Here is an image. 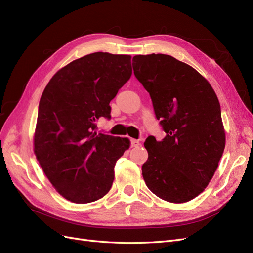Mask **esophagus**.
<instances>
[{"label": "esophagus", "instance_id": "esophagus-1", "mask_svg": "<svg viewBox=\"0 0 253 253\" xmlns=\"http://www.w3.org/2000/svg\"><path fill=\"white\" fill-rule=\"evenodd\" d=\"M129 143H131L132 148H136V147H138V145H140V142L136 139H131L129 140Z\"/></svg>", "mask_w": 253, "mask_h": 253}]
</instances>
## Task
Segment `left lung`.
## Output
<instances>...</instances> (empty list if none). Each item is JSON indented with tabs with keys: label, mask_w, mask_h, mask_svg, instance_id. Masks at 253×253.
Instances as JSON below:
<instances>
[{
	"label": "left lung",
	"mask_w": 253,
	"mask_h": 253,
	"mask_svg": "<svg viewBox=\"0 0 253 253\" xmlns=\"http://www.w3.org/2000/svg\"><path fill=\"white\" fill-rule=\"evenodd\" d=\"M135 77L147 89L166 133L144 142L145 185L170 203L201 194L215 173L226 137L216 94L193 67L169 55L133 57Z\"/></svg>",
	"instance_id": "8db88e82"
}]
</instances>
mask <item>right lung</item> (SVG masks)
<instances>
[{"label": "right lung", "instance_id": "right-lung-1", "mask_svg": "<svg viewBox=\"0 0 253 253\" xmlns=\"http://www.w3.org/2000/svg\"><path fill=\"white\" fill-rule=\"evenodd\" d=\"M131 56L94 52L58 71L40 99L35 154L58 192L76 204L103 197L126 138L97 133L111 117L110 102L131 78Z\"/></svg>", "mask_w": 253, "mask_h": 253}]
</instances>
